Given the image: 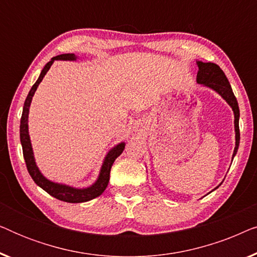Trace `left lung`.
Listing matches in <instances>:
<instances>
[{"instance_id": "obj_1", "label": "left lung", "mask_w": 257, "mask_h": 257, "mask_svg": "<svg viewBox=\"0 0 257 257\" xmlns=\"http://www.w3.org/2000/svg\"><path fill=\"white\" fill-rule=\"evenodd\" d=\"M196 65H198L199 68L198 75H196V82L201 84L203 86H207L209 87V89L214 90L216 93H219L220 96L227 101V104L229 105L231 110L234 112L235 149H234L233 158H231V159H234L235 154L237 153L238 145H240V128H238L240 110H238V104H237L236 98L234 96V92L233 90H231V86L229 82H228L226 75H224V72L220 69L219 65L214 64V63H203L201 61H196ZM219 186H217L216 188H219Z\"/></svg>"}]
</instances>
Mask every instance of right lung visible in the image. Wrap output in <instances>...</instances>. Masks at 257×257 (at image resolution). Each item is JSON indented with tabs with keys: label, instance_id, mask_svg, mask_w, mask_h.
Segmentation results:
<instances>
[{
	"label": "right lung",
	"instance_id": "obj_1",
	"mask_svg": "<svg viewBox=\"0 0 257 257\" xmlns=\"http://www.w3.org/2000/svg\"><path fill=\"white\" fill-rule=\"evenodd\" d=\"M76 59H77V56L75 54H63L51 58V61L45 64L43 70L41 71L40 77H38L36 83H35L33 87H31V90L29 91V93H28L27 96V99L24 101L22 118H21V125H20V138H21V144H22L23 157H24V160H26L27 168H28V172H29L30 177L33 178V180L35 182H36L37 186H40L42 189H44V191L49 193L51 196L61 200V201L70 202V203L86 202L94 198H97V196H99L107 187L108 180H110V172H111L112 165H113L114 160L120 156L122 151L125 149L124 142L119 143L118 145L112 147L104 158L103 165H101L100 167L99 175H98L97 180L94 181L92 185L89 186V187H85V188H76V187H71V186L69 185L58 184V182L49 180V179L45 178L44 175L41 173L40 168L37 167L36 161H35V157H34L33 146H31V142H30L29 127H28V118H29V108H30L31 100H33L34 94L36 92L37 87L42 82V79H43V77L47 75L49 69L51 68L52 63L55 61H76Z\"/></svg>",
	"mask_w": 257,
	"mask_h": 257
}]
</instances>
